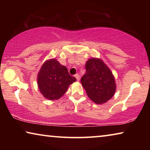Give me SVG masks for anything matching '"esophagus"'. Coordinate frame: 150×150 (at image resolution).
<instances>
[{"instance_id":"1","label":"esophagus","mask_w":150,"mask_h":150,"mask_svg":"<svg viewBox=\"0 0 150 150\" xmlns=\"http://www.w3.org/2000/svg\"><path fill=\"white\" fill-rule=\"evenodd\" d=\"M75 77L76 79H77V81H79L80 80V76H79V74H76L75 75Z\"/></svg>"}]
</instances>
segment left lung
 Instances as JSON below:
<instances>
[{
  "instance_id": "left-lung-1",
  "label": "left lung",
  "mask_w": 150,
  "mask_h": 150,
  "mask_svg": "<svg viewBox=\"0 0 150 150\" xmlns=\"http://www.w3.org/2000/svg\"><path fill=\"white\" fill-rule=\"evenodd\" d=\"M85 74L81 79L83 88L90 99L96 104L110 100L116 91L115 79L103 60L91 58L85 64Z\"/></svg>"
}]
</instances>
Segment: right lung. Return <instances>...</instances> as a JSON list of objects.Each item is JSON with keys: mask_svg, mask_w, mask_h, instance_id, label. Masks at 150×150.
Returning a JSON list of instances; mask_svg holds the SVG:
<instances>
[{"mask_svg": "<svg viewBox=\"0 0 150 150\" xmlns=\"http://www.w3.org/2000/svg\"><path fill=\"white\" fill-rule=\"evenodd\" d=\"M38 85L45 98L54 100L64 95L69 86L76 81L71 76L67 67L61 65L57 59H52L42 65L38 75Z\"/></svg>", "mask_w": 150, "mask_h": 150, "instance_id": "obj_1", "label": "right lung"}]
</instances>
